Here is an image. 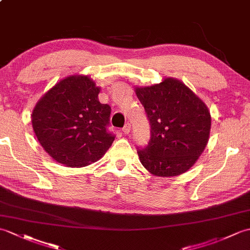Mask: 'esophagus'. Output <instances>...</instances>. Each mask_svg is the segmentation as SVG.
<instances>
[{
    "label": "esophagus",
    "mask_w": 250,
    "mask_h": 250,
    "mask_svg": "<svg viewBox=\"0 0 250 250\" xmlns=\"http://www.w3.org/2000/svg\"><path fill=\"white\" fill-rule=\"evenodd\" d=\"M130 131H131V125H130V124H126V125L123 127L124 134H129Z\"/></svg>",
    "instance_id": "esophagus-1"
}]
</instances>
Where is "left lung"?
Listing matches in <instances>:
<instances>
[{
  "instance_id": "obj_1",
  "label": "left lung",
  "mask_w": 250,
  "mask_h": 250,
  "mask_svg": "<svg viewBox=\"0 0 250 250\" xmlns=\"http://www.w3.org/2000/svg\"><path fill=\"white\" fill-rule=\"evenodd\" d=\"M151 125L148 146L138 150L142 165L156 177L187 172L206 149L211 114L206 103L180 80L165 78L135 87Z\"/></svg>"
}]
</instances>
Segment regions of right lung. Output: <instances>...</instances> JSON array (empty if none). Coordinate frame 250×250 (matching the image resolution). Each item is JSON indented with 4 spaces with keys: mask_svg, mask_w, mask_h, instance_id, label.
Instances as JSON below:
<instances>
[{
    "mask_svg": "<svg viewBox=\"0 0 250 250\" xmlns=\"http://www.w3.org/2000/svg\"><path fill=\"white\" fill-rule=\"evenodd\" d=\"M100 87L90 77L69 75L39 99L32 125L44 151L67 167L95 163L112 146L106 131L111 106L99 101Z\"/></svg>",
    "mask_w": 250,
    "mask_h": 250,
    "instance_id": "add662e5",
    "label": "right lung"
}]
</instances>
